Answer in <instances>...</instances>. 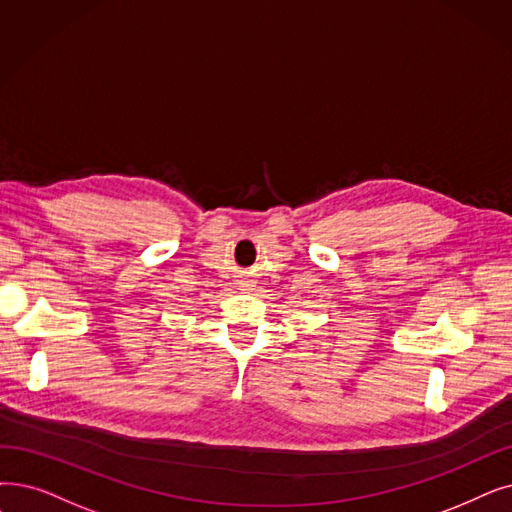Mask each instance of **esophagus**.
Returning a JSON list of instances; mask_svg holds the SVG:
<instances>
[{
    "label": "esophagus",
    "mask_w": 512,
    "mask_h": 512,
    "mask_svg": "<svg viewBox=\"0 0 512 512\" xmlns=\"http://www.w3.org/2000/svg\"><path fill=\"white\" fill-rule=\"evenodd\" d=\"M249 288V282H242V291H247Z\"/></svg>",
    "instance_id": "34e87169"
}]
</instances>
